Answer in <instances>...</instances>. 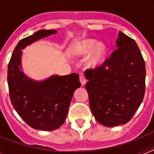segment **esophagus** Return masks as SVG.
I'll list each match as a JSON object with an SVG mask.
<instances>
[{"instance_id": "obj_1", "label": "esophagus", "mask_w": 154, "mask_h": 154, "mask_svg": "<svg viewBox=\"0 0 154 154\" xmlns=\"http://www.w3.org/2000/svg\"><path fill=\"white\" fill-rule=\"evenodd\" d=\"M80 82L82 83V85H85L86 83V80L85 78L84 75H80Z\"/></svg>"}]
</instances>
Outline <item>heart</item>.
Returning <instances> with one entry per match:
<instances>
[{
    "instance_id": "b5f03b06",
    "label": "heart",
    "mask_w": 154,
    "mask_h": 154,
    "mask_svg": "<svg viewBox=\"0 0 154 154\" xmlns=\"http://www.w3.org/2000/svg\"><path fill=\"white\" fill-rule=\"evenodd\" d=\"M77 49L81 54H88L94 49L92 55L89 58V64L92 65H96L101 62L105 57L106 53V47L103 43H98L97 45L95 40H85L81 42Z\"/></svg>"
}]
</instances>
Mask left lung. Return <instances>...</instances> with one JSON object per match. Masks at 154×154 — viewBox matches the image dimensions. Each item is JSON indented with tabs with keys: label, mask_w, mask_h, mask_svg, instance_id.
<instances>
[{
	"label": "left lung",
	"mask_w": 154,
	"mask_h": 154,
	"mask_svg": "<svg viewBox=\"0 0 154 154\" xmlns=\"http://www.w3.org/2000/svg\"><path fill=\"white\" fill-rule=\"evenodd\" d=\"M117 47L101 65L85 71L92 112L107 127L129 122L146 90V65L135 41L119 32Z\"/></svg>",
	"instance_id": "1"
}]
</instances>
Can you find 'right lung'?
<instances>
[{"instance_id": "1", "label": "right lung", "mask_w": 154, "mask_h": 154, "mask_svg": "<svg viewBox=\"0 0 154 154\" xmlns=\"http://www.w3.org/2000/svg\"><path fill=\"white\" fill-rule=\"evenodd\" d=\"M56 32L39 30L20 40L8 65L7 80L13 108L30 127L45 131L58 129L65 122L73 93L81 86L79 75H54L44 82H34L20 70V49Z\"/></svg>"}]
</instances>
